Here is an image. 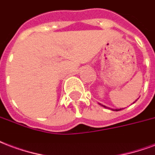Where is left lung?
<instances>
[{"label":"left lung","mask_w":155,"mask_h":155,"mask_svg":"<svg viewBox=\"0 0 155 155\" xmlns=\"http://www.w3.org/2000/svg\"><path fill=\"white\" fill-rule=\"evenodd\" d=\"M134 103H135V102H134ZM103 107H106V108H107V107L104 106V105H103ZM121 109H123V108H120V109H115V111H120V110H121Z\"/></svg>","instance_id":"1"}]
</instances>
